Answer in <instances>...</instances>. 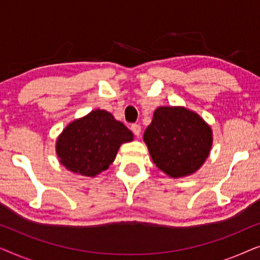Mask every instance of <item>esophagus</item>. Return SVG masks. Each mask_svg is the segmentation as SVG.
<instances>
[{
    "mask_svg": "<svg viewBox=\"0 0 260 260\" xmlns=\"http://www.w3.org/2000/svg\"><path fill=\"white\" fill-rule=\"evenodd\" d=\"M131 131H133L134 135H136V136H140L142 127L140 124H133V125H131Z\"/></svg>",
    "mask_w": 260,
    "mask_h": 260,
    "instance_id": "obj_1",
    "label": "esophagus"
}]
</instances>
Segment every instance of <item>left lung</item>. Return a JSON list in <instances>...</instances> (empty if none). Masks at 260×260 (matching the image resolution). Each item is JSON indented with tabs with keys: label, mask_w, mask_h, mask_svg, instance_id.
Returning a JSON list of instances; mask_svg holds the SVG:
<instances>
[{
	"label": "left lung",
	"mask_w": 260,
	"mask_h": 260,
	"mask_svg": "<svg viewBox=\"0 0 260 260\" xmlns=\"http://www.w3.org/2000/svg\"><path fill=\"white\" fill-rule=\"evenodd\" d=\"M143 138L156 167L172 177L197 172L212 147L211 127L183 108L156 109Z\"/></svg>",
	"instance_id": "left-lung-1"
}]
</instances>
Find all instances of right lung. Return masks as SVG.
Returning <instances> with one entry per match:
<instances>
[{"label": "right lung", "mask_w": 260, "mask_h": 260, "mask_svg": "<svg viewBox=\"0 0 260 260\" xmlns=\"http://www.w3.org/2000/svg\"><path fill=\"white\" fill-rule=\"evenodd\" d=\"M133 133L105 110H94L71 123L56 142L60 162L73 173L95 176L113 162L119 145Z\"/></svg>", "instance_id": "right-lung-1"}]
</instances>
